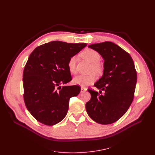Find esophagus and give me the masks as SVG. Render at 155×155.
I'll return each instance as SVG.
<instances>
[{"mask_svg": "<svg viewBox=\"0 0 155 155\" xmlns=\"http://www.w3.org/2000/svg\"><path fill=\"white\" fill-rule=\"evenodd\" d=\"M87 88H85V87H81V92H82V93L85 92V91H87Z\"/></svg>", "mask_w": 155, "mask_h": 155, "instance_id": "obj_1", "label": "esophagus"}]
</instances>
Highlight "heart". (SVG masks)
<instances>
[{
  "instance_id": "1",
  "label": "heart",
  "mask_w": 155,
  "mask_h": 155,
  "mask_svg": "<svg viewBox=\"0 0 155 155\" xmlns=\"http://www.w3.org/2000/svg\"><path fill=\"white\" fill-rule=\"evenodd\" d=\"M81 56L87 60L88 62L92 64L91 71H94L97 74H100L102 72L103 68L101 65L99 63L101 60V55L97 51L92 49L87 48L84 50ZM77 58L76 56H73L69 59L68 62V70L71 73H76V63ZM97 80V77L94 73L90 75H79L76 76L73 80V82L75 85H78L82 87H87L91 84H93Z\"/></svg>"
}]
</instances>
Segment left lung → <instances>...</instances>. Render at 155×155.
Instances as JSON below:
<instances>
[{"label": "left lung", "mask_w": 155, "mask_h": 155, "mask_svg": "<svg viewBox=\"0 0 155 155\" xmlns=\"http://www.w3.org/2000/svg\"><path fill=\"white\" fill-rule=\"evenodd\" d=\"M103 58L102 77L94 86L105 92L100 95L88 89L91 100L86 103L88 115L101 124L114 123L123 116L131 105L137 82V73L130 54L115 43L105 41L89 45Z\"/></svg>", "instance_id": "8db88e82"}]
</instances>
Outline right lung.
<instances>
[{
  "instance_id": "right-lung-1",
  "label": "right lung",
  "mask_w": 155,
  "mask_h": 155,
  "mask_svg": "<svg viewBox=\"0 0 155 155\" xmlns=\"http://www.w3.org/2000/svg\"><path fill=\"white\" fill-rule=\"evenodd\" d=\"M87 46L54 41L35 49L23 72L24 100L39 123L53 126L66 116L70 99L79 94L78 85L63 86L71 80L68 62Z\"/></svg>"
}]
</instances>
